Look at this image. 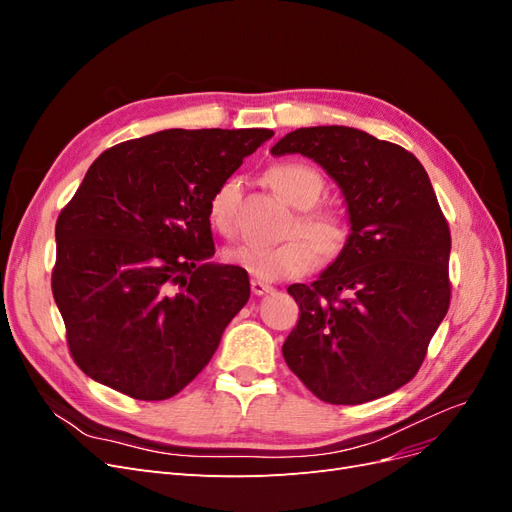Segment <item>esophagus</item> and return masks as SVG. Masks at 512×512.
Listing matches in <instances>:
<instances>
[{
	"instance_id": "1",
	"label": "esophagus",
	"mask_w": 512,
	"mask_h": 512,
	"mask_svg": "<svg viewBox=\"0 0 512 512\" xmlns=\"http://www.w3.org/2000/svg\"><path fill=\"white\" fill-rule=\"evenodd\" d=\"M250 288H252V294H256V297H262V294H269L273 292V286L260 282V280H252L250 282Z\"/></svg>"
}]
</instances>
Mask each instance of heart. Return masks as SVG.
Segmentation results:
<instances>
[{"mask_svg": "<svg viewBox=\"0 0 512 512\" xmlns=\"http://www.w3.org/2000/svg\"><path fill=\"white\" fill-rule=\"evenodd\" d=\"M267 179L271 188L286 203L297 209H312L324 190V181L312 166L301 162L275 164ZM237 203L239 179L230 177L220 183L209 198L207 220L222 237H232L237 230ZM304 237H290L275 245L241 243L224 252L226 262L250 273L260 282H280L307 273L314 265L316 254L324 260H333L344 252L350 239L348 222L331 211H305L297 220Z\"/></svg>", "mask_w": 512, "mask_h": 512, "instance_id": "1", "label": "heart"}]
</instances>
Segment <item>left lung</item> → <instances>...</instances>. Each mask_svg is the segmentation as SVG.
<instances>
[{
	"label": "left lung",
	"instance_id": "obj_1",
	"mask_svg": "<svg viewBox=\"0 0 512 512\" xmlns=\"http://www.w3.org/2000/svg\"><path fill=\"white\" fill-rule=\"evenodd\" d=\"M301 153L342 190L350 239L312 284L288 292L301 316L282 346L318 399L356 406L397 391L421 367L451 303V232L423 164L348 126L299 128L271 147Z\"/></svg>",
	"mask_w": 512,
	"mask_h": 512
}]
</instances>
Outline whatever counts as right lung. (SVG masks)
I'll return each mask as SVG.
<instances>
[{
  "instance_id": "right-lung-1",
  "label": "right lung",
  "mask_w": 512,
  "mask_h": 512,
  "mask_svg": "<svg viewBox=\"0 0 512 512\" xmlns=\"http://www.w3.org/2000/svg\"><path fill=\"white\" fill-rule=\"evenodd\" d=\"M273 130H164L100 153L55 226L53 297L85 374L143 401L188 386L250 299L213 262L209 198Z\"/></svg>"
}]
</instances>
